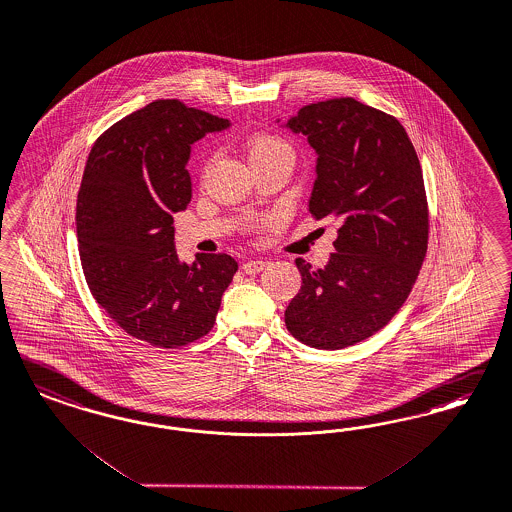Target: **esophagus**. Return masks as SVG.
<instances>
[{
	"label": "esophagus",
	"instance_id": "34e87169",
	"mask_svg": "<svg viewBox=\"0 0 512 512\" xmlns=\"http://www.w3.org/2000/svg\"><path fill=\"white\" fill-rule=\"evenodd\" d=\"M242 268H244L246 274H259V272L265 270L266 261H263V259H251V261H246Z\"/></svg>",
	"mask_w": 512,
	"mask_h": 512
}]
</instances>
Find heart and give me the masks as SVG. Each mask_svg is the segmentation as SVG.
Returning a JSON list of instances; mask_svg holds the SVG:
<instances>
[{"instance_id": "b5f03b06", "label": "heart", "mask_w": 512, "mask_h": 512, "mask_svg": "<svg viewBox=\"0 0 512 512\" xmlns=\"http://www.w3.org/2000/svg\"><path fill=\"white\" fill-rule=\"evenodd\" d=\"M247 160L259 162V160L272 159V157H285L293 160V149L287 141L280 140L276 136H255L247 141Z\"/></svg>"}]
</instances>
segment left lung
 Instances as JSON below:
<instances>
[{
	"instance_id": "obj_1",
	"label": "left lung",
	"mask_w": 512,
	"mask_h": 512,
	"mask_svg": "<svg viewBox=\"0 0 512 512\" xmlns=\"http://www.w3.org/2000/svg\"><path fill=\"white\" fill-rule=\"evenodd\" d=\"M318 153L314 219L338 225L325 268L302 259V285L285 310L306 346L342 350L386 327L408 299L427 253L422 166L403 124L353 98L300 107L287 121Z\"/></svg>"
}]
</instances>
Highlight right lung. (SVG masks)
<instances>
[{
    "mask_svg": "<svg viewBox=\"0 0 512 512\" xmlns=\"http://www.w3.org/2000/svg\"><path fill=\"white\" fill-rule=\"evenodd\" d=\"M229 124L179 100H155L90 149L75 213L85 280L107 316L151 346L181 348L208 335L238 270L227 253L179 263L172 227V213L191 202V145Z\"/></svg>",
    "mask_w": 512,
    "mask_h": 512,
    "instance_id": "right-lung-1",
    "label": "right lung"
}]
</instances>
